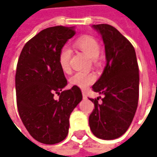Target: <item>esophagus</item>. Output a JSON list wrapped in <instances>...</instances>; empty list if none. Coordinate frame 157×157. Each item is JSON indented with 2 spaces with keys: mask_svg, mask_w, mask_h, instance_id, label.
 Returning a JSON list of instances; mask_svg holds the SVG:
<instances>
[{
  "mask_svg": "<svg viewBox=\"0 0 157 157\" xmlns=\"http://www.w3.org/2000/svg\"><path fill=\"white\" fill-rule=\"evenodd\" d=\"M82 94H83V99H84V100L87 99V96H86V94L85 92H82Z\"/></svg>",
  "mask_w": 157,
  "mask_h": 157,
  "instance_id": "34e87169",
  "label": "esophagus"
}]
</instances>
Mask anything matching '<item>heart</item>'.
<instances>
[{"mask_svg":"<svg viewBox=\"0 0 157 157\" xmlns=\"http://www.w3.org/2000/svg\"><path fill=\"white\" fill-rule=\"evenodd\" d=\"M76 45L81 51L85 52L88 57L92 59L97 58L100 54V44L97 40L91 36H83L78 38L76 41ZM71 49L68 46H63L58 55V63L60 68L64 72H69L70 57H71ZM96 77L94 73L78 71L76 72L70 78V83L72 86L86 89L95 81Z\"/></svg>","mask_w":157,"mask_h":157,"instance_id":"obj_1","label":"heart"}]
</instances>
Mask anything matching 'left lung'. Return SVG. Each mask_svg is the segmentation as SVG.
<instances>
[{"label":"left lung","instance_id":"8db88e82","mask_svg":"<svg viewBox=\"0 0 157 157\" xmlns=\"http://www.w3.org/2000/svg\"><path fill=\"white\" fill-rule=\"evenodd\" d=\"M105 44V64L93 90L104 97L102 102L91 99L94 109L89 126L96 137L119 138L128 129L139 99V68L135 48L128 40L108 24L93 25Z\"/></svg>","mask_w":157,"mask_h":157}]
</instances>
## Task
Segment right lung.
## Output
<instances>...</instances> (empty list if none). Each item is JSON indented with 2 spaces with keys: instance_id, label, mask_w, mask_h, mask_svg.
<instances>
[{
  "instance_id": "obj_1",
  "label": "right lung",
  "mask_w": 157,
  "mask_h": 157,
  "mask_svg": "<svg viewBox=\"0 0 157 157\" xmlns=\"http://www.w3.org/2000/svg\"><path fill=\"white\" fill-rule=\"evenodd\" d=\"M75 35L74 27L47 28L24 45L15 73L16 103L21 121L30 136L44 144L65 139L71 112L82 100L79 87L67 85L58 55ZM59 95L55 100L54 94Z\"/></svg>"
}]
</instances>
